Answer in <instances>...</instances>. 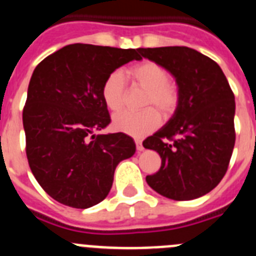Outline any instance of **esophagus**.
<instances>
[{
    "label": "esophagus",
    "mask_w": 256,
    "mask_h": 256,
    "mask_svg": "<svg viewBox=\"0 0 256 256\" xmlns=\"http://www.w3.org/2000/svg\"><path fill=\"white\" fill-rule=\"evenodd\" d=\"M135 144H136V150H138V151H142L144 150V146H142V142H141V140H138V138H136Z\"/></svg>",
    "instance_id": "obj_1"
}]
</instances>
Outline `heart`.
Masks as SVG:
<instances>
[{"mask_svg":"<svg viewBox=\"0 0 256 256\" xmlns=\"http://www.w3.org/2000/svg\"><path fill=\"white\" fill-rule=\"evenodd\" d=\"M128 75L136 85L146 90L144 106L158 108L165 118L175 112L178 105V90L175 84L168 81L170 76L166 68L154 61H142L132 66L128 70ZM101 96L108 110L118 111L122 108L126 82L120 71H114L105 78ZM154 109L148 108L138 112L122 111L116 114L112 120L114 128L126 135L142 138L155 130L160 124V115Z\"/></svg>","mask_w":256,"mask_h":256,"instance_id":"b5f03b06","label":"heart"}]
</instances>
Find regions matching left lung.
<instances>
[{"label": "left lung", "instance_id": "1", "mask_svg": "<svg viewBox=\"0 0 256 256\" xmlns=\"http://www.w3.org/2000/svg\"><path fill=\"white\" fill-rule=\"evenodd\" d=\"M175 78L178 105L166 125L142 142L161 158L146 176L151 188L168 199L192 200L224 178L235 145V98L214 60L185 46L140 48Z\"/></svg>", "mask_w": 256, "mask_h": 256}]
</instances>
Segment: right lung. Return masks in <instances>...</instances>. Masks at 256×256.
<instances>
[{
    "label": "right lung",
    "mask_w": 256,
    "mask_h": 256,
    "mask_svg": "<svg viewBox=\"0 0 256 256\" xmlns=\"http://www.w3.org/2000/svg\"><path fill=\"white\" fill-rule=\"evenodd\" d=\"M138 50L68 44L34 68L22 114L26 155L37 182L56 202L76 209L101 202L116 166L135 154L130 136L94 131L111 121L101 96L104 81L142 58Z\"/></svg>",
    "instance_id": "1"
}]
</instances>
